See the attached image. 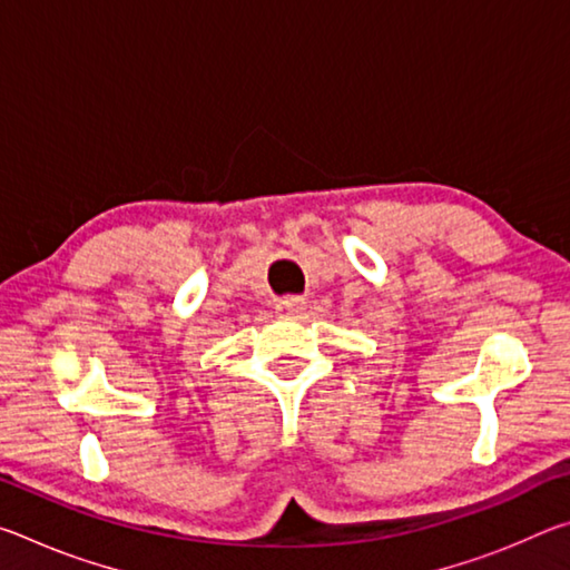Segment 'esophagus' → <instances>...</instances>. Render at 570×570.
Segmentation results:
<instances>
[{
	"instance_id": "34e87169",
	"label": "esophagus",
	"mask_w": 570,
	"mask_h": 570,
	"mask_svg": "<svg viewBox=\"0 0 570 570\" xmlns=\"http://www.w3.org/2000/svg\"><path fill=\"white\" fill-rule=\"evenodd\" d=\"M304 304L302 296H284L276 302V312L278 316H298L304 312Z\"/></svg>"
}]
</instances>
